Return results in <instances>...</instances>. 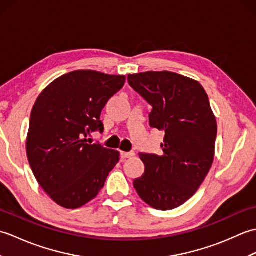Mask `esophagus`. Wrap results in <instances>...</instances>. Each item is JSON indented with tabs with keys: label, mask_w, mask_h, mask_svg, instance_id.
Listing matches in <instances>:
<instances>
[{
	"label": "esophagus",
	"mask_w": 256,
	"mask_h": 256,
	"mask_svg": "<svg viewBox=\"0 0 256 256\" xmlns=\"http://www.w3.org/2000/svg\"><path fill=\"white\" fill-rule=\"evenodd\" d=\"M134 155H135L134 152H130V153H128V152H121L122 158H131V157H133Z\"/></svg>",
	"instance_id": "1"
}]
</instances>
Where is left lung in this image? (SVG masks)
<instances>
[{
    "instance_id": "obj_1",
    "label": "left lung",
    "mask_w": 256,
    "mask_h": 256,
    "mask_svg": "<svg viewBox=\"0 0 256 256\" xmlns=\"http://www.w3.org/2000/svg\"><path fill=\"white\" fill-rule=\"evenodd\" d=\"M130 86L153 106L152 128L164 130L162 154H140L145 165L133 184L157 210L184 204L197 192L214 160L216 120L197 80L170 72L128 74Z\"/></svg>"
}]
</instances>
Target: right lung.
I'll list each match as a JSON object with an SVG mask.
<instances>
[{
    "instance_id": "1",
    "label": "right lung",
    "mask_w": 256,
    "mask_h": 256,
    "mask_svg": "<svg viewBox=\"0 0 256 256\" xmlns=\"http://www.w3.org/2000/svg\"><path fill=\"white\" fill-rule=\"evenodd\" d=\"M125 76L76 70L55 79L32 108L26 154L44 192L62 208L77 209L96 197L120 160L118 150L88 143L102 132L101 111L122 89Z\"/></svg>"
}]
</instances>
